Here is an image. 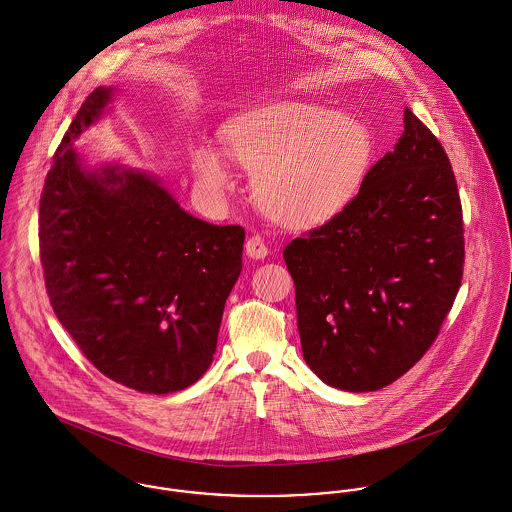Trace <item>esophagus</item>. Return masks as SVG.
<instances>
[{
	"mask_svg": "<svg viewBox=\"0 0 512 512\" xmlns=\"http://www.w3.org/2000/svg\"><path fill=\"white\" fill-rule=\"evenodd\" d=\"M245 253L249 259H265L269 249L265 245V239L261 235H251L247 241H245Z\"/></svg>",
	"mask_w": 512,
	"mask_h": 512,
	"instance_id": "1",
	"label": "esophagus"
}]
</instances>
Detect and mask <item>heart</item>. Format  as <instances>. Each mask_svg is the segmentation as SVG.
Wrapping results in <instances>:
<instances>
[{
  "label": "heart",
  "instance_id": "1",
  "mask_svg": "<svg viewBox=\"0 0 512 512\" xmlns=\"http://www.w3.org/2000/svg\"><path fill=\"white\" fill-rule=\"evenodd\" d=\"M228 153L253 174L263 214L288 229L338 218L357 196L375 153L371 129L353 115L316 102H288L224 127ZM198 186L222 198L231 186L226 153L202 141L190 153Z\"/></svg>",
  "mask_w": 512,
  "mask_h": 512
}]
</instances>
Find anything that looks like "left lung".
Listing matches in <instances>:
<instances>
[{
  "label": "left lung",
  "mask_w": 512,
  "mask_h": 512,
  "mask_svg": "<svg viewBox=\"0 0 512 512\" xmlns=\"http://www.w3.org/2000/svg\"><path fill=\"white\" fill-rule=\"evenodd\" d=\"M283 257L308 367L349 393L397 381L436 340L463 277L461 202L440 141L404 110L395 151Z\"/></svg>",
  "instance_id": "left-lung-1"
}]
</instances>
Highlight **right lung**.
Listing matches in <instances>:
<instances>
[{
    "mask_svg": "<svg viewBox=\"0 0 512 512\" xmlns=\"http://www.w3.org/2000/svg\"><path fill=\"white\" fill-rule=\"evenodd\" d=\"M114 92L96 88L58 145L39 208L41 263L58 322L92 365L167 395L214 359L245 229L184 212L155 174L84 161L72 143Z\"/></svg>",
    "mask_w": 512,
    "mask_h": 512,
    "instance_id": "obj_1",
    "label": "right lung"
}]
</instances>
